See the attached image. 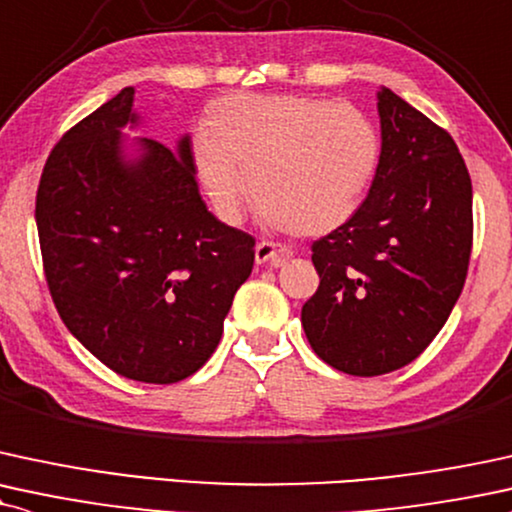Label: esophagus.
I'll use <instances>...</instances> for the list:
<instances>
[{
    "mask_svg": "<svg viewBox=\"0 0 512 512\" xmlns=\"http://www.w3.org/2000/svg\"><path fill=\"white\" fill-rule=\"evenodd\" d=\"M288 257H291V250L281 243H272V240H260L255 248L257 264H272V267H281Z\"/></svg>",
    "mask_w": 512,
    "mask_h": 512,
    "instance_id": "1",
    "label": "esophagus"
}]
</instances>
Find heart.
I'll return each mask as SVG.
<instances>
[{"mask_svg":"<svg viewBox=\"0 0 512 512\" xmlns=\"http://www.w3.org/2000/svg\"><path fill=\"white\" fill-rule=\"evenodd\" d=\"M379 133L360 109L310 95H231L214 102L195 143L202 186L226 224L250 197L267 224L322 236L353 217L377 174Z\"/></svg>","mask_w":512,"mask_h":512,"instance_id":"heart-1","label":"heart"}]
</instances>
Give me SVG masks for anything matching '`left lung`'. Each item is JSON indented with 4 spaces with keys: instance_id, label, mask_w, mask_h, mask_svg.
Wrapping results in <instances>:
<instances>
[{
    "instance_id": "left-lung-1",
    "label": "left lung",
    "mask_w": 512,
    "mask_h": 512,
    "mask_svg": "<svg viewBox=\"0 0 512 512\" xmlns=\"http://www.w3.org/2000/svg\"><path fill=\"white\" fill-rule=\"evenodd\" d=\"M381 155L357 212L312 243L319 288L303 305L326 365L379 377L415 360L451 315L472 250V181L443 128L377 92Z\"/></svg>"
}]
</instances>
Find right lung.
Returning <instances> with one entry per match:
<instances>
[{"mask_svg": "<svg viewBox=\"0 0 512 512\" xmlns=\"http://www.w3.org/2000/svg\"><path fill=\"white\" fill-rule=\"evenodd\" d=\"M133 95L123 88L54 145L35 221L71 334L121 377L176 384L217 350L255 238L207 209L190 135L176 150L135 138L128 152Z\"/></svg>", "mask_w": 512, "mask_h": 512, "instance_id": "obj_1", "label": "right lung"}]
</instances>
